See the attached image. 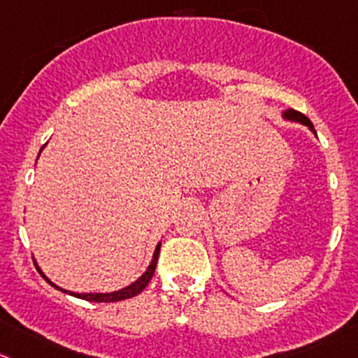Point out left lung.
I'll list each match as a JSON object with an SVG mask.
<instances>
[{"instance_id":"8db88e82","label":"left lung","mask_w":358,"mask_h":358,"mask_svg":"<svg viewBox=\"0 0 358 358\" xmlns=\"http://www.w3.org/2000/svg\"><path fill=\"white\" fill-rule=\"evenodd\" d=\"M285 117L292 119V121H299V122H302V124H308L309 128H311V130L315 131V128H313V122L309 121V117H306V115L301 114V112H299V110H294V108H290V110L285 112Z\"/></svg>"}]
</instances>
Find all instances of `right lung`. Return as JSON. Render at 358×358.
<instances>
[{"mask_svg":"<svg viewBox=\"0 0 358 358\" xmlns=\"http://www.w3.org/2000/svg\"><path fill=\"white\" fill-rule=\"evenodd\" d=\"M159 248H162V244H158V246H156L155 257H152V262H151V265H149L148 271H145L144 274H142L141 278H138L134 285L122 288V290H119V292H112V294H71V292L61 290L59 287H56V285H54V283H50L49 279H47L45 275H43L42 272H40V268H38V272H40V274H42V278H45L47 283L52 285V287H56L57 290L66 292V294L73 295V297H79V299H84V301H91V302H117V301H124V299H131V297H135V295H138L149 285V281H151L152 274H155V271H156V264H158Z\"/></svg>","mask_w":358,"mask_h":358,"instance_id":"right-lung-1","label":"right lung"}]
</instances>
